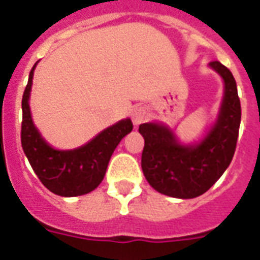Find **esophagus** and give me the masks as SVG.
<instances>
[{"label":"esophagus","instance_id":"34e87169","mask_svg":"<svg viewBox=\"0 0 260 260\" xmlns=\"http://www.w3.org/2000/svg\"><path fill=\"white\" fill-rule=\"evenodd\" d=\"M131 117H132V122H134V124L141 125L147 117L146 108L142 107V106H139V107H135L134 110H132V114H131Z\"/></svg>","mask_w":260,"mask_h":260}]
</instances>
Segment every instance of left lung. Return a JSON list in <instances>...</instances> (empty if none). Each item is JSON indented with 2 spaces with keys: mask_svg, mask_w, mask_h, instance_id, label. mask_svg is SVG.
<instances>
[{
  "mask_svg": "<svg viewBox=\"0 0 260 260\" xmlns=\"http://www.w3.org/2000/svg\"><path fill=\"white\" fill-rule=\"evenodd\" d=\"M224 79V99L216 125L199 145L182 146L163 125L142 124L145 139L142 170L147 182L160 193L191 199L209 191L233 160L241 122L237 83L227 67L210 62Z\"/></svg>",
  "mask_w": 260,
  "mask_h": 260,
  "instance_id": "left-lung-1",
  "label": "left lung"
}]
</instances>
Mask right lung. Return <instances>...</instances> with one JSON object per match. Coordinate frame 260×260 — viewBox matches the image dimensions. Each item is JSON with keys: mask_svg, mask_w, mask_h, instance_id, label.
Segmentation results:
<instances>
[{"mask_svg": "<svg viewBox=\"0 0 260 260\" xmlns=\"http://www.w3.org/2000/svg\"><path fill=\"white\" fill-rule=\"evenodd\" d=\"M22 97V129L20 141L26 157L39 180L48 191L59 196H79L89 193L100 185L106 175L111 154L134 125L122 119L100 132L85 146L74 150H55L44 142L35 128L30 117V94L33 71Z\"/></svg>", "mask_w": 260, "mask_h": 260, "instance_id": "right-lung-1", "label": "right lung"}]
</instances>
